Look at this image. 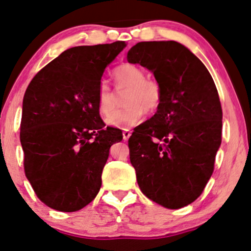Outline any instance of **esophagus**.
<instances>
[{
	"mask_svg": "<svg viewBox=\"0 0 251 251\" xmlns=\"http://www.w3.org/2000/svg\"><path fill=\"white\" fill-rule=\"evenodd\" d=\"M131 137V131H128V129H125V131H123V139L124 140H128V138Z\"/></svg>",
	"mask_w": 251,
	"mask_h": 251,
	"instance_id": "esophagus-1",
	"label": "esophagus"
}]
</instances>
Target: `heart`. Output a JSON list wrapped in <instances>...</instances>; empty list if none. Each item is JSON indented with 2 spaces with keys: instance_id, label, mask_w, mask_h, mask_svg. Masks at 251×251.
<instances>
[{
  "instance_id": "1",
  "label": "heart",
  "mask_w": 251,
  "mask_h": 251,
  "mask_svg": "<svg viewBox=\"0 0 251 251\" xmlns=\"http://www.w3.org/2000/svg\"><path fill=\"white\" fill-rule=\"evenodd\" d=\"M113 79L118 92L124 93L125 107L116 110V97L106 80H101L97 91V106L108 125L117 128H129L143 119L144 113L153 114L161 106L164 91L158 80L146 78L140 66L123 64L114 69ZM112 115L113 117H111Z\"/></svg>"
}]
</instances>
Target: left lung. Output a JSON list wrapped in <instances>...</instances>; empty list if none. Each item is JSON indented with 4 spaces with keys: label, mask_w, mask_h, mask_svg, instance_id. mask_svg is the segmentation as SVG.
<instances>
[{
    "label": "left lung",
    "mask_w": 251,
    "mask_h": 251,
    "mask_svg": "<svg viewBox=\"0 0 251 251\" xmlns=\"http://www.w3.org/2000/svg\"><path fill=\"white\" fill-rule=\"evenodd\" d=\"M127 62L153 72L164 91L161 106L128 139L140 191L170 209L191 204L214 172L222 140V107L203 63L174 41L140 42Z\"/></svg>",
    "instance_id": "obj_1"
}]
</instances>
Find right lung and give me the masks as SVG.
I'll list each match as a JSON object with an SVG mask.
<instances>
[{
    "mask_svg": "<svg viewBox=\"0 0 251 251\" xmlns=\"http://www.w3.org/2000/svg\"><path fill=\"white\" fill-rule=\"evenodd\" d=\"M125 42L65 50L32 78L24 93L20 139L24 173L52 209L76 212L101 186L110 147L122 131L105 127L97 91L105 68Z\"/></svg>",
    "mask_w": 251,
    "mask_h": 251,
    "instance_id": "add662e5",
    "label": "right lung"
}]
</instances>
